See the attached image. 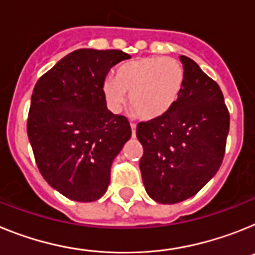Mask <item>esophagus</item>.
Returning <instances> with one entry per match:
<instances>
[{
  "label": "esophagus",
  "instance_id": "esophagus-1",
  "mask_svg": "<svg viewBox=\"0 0 255 255\" xmlns=\"http://www.w3.org/2000/svg\"><path fill=\"white\" fill-rule=\"evenodd\" d=\"M136 123L130 122V129H132V137H136Z\"/></svg>",
  "mask_w": 255,
  "mask_h": 255
}]
</instances>
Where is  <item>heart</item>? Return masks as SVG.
Listing matches in <instances>:
<instances>
[{"label":"heart","instance_id":"obj_1","mask_svg":"<svg viewBox=\"0 0 255 255\" xmlns=\"http://www.w3.org/2000/svg\"><path fill=\"white\" fill-rule=\"evenodd\" d=\"M185 69L169 57H142L122 64L115 77L103 82V94L112 112H119L129 94V106L140 118L154 121L167 114L180 99Z\"/></svg>","mask_w":255,"mask_h":255}]
</instances>
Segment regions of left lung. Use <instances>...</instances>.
Returning <instances> with one entry per match:
<instances>
[{
	"label": "left lung",
	"mask_w": 255,
	"mask_h": 255,
	"mask_svg": "<svg viewBox=\"0 0 255 255\" xmlns=\"http://www.w3.org/2000/svg\"><path fill=\"white\" fill-rule=\"evenodd\" d=\"M185 83L172 109L141 122L140 170L145 190L160 204L198 194L218 172L225 155L230 114L220 86L190 57L181 55Z\"/></svg>",
	"instance_id": "8db88e82"
}]
</instances>
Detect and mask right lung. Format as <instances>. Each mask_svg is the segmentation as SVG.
Listing matches in <instances>:
<instances>
[{
	"mask_svg": "<svg viewBox=\"0 0 255 255\" xmlns=\"http://www.w3.org/2000/svg\"><path fill=\"white\" fill-rule=\"evenodd\" d=\"M130 56L119 50H75L35 83L26 132L46 182L81 203L100 199L115 156L130 138L126 117L106 108L103 82Z\"/></svg>",
	"mask_w": 255,
	"mask_h": 255,
	"instance_id": "add662e5",
	"label": "right lung"
}]
</instances>
